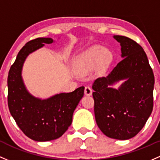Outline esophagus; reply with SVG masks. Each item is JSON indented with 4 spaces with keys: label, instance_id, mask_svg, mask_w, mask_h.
<instances>
[{
    "label": "esophagus",
    "instance_id": "esophagus-1",
    "mask_svg": "<svg viewBox=\"0 0 160 160\" xmlns=\"http://www.w3.org/2000/svg\"><path fill=\"white\" fill-rule=\"evenodd\" d=\"M85 95H92V89L89 86H85Z\"/></svg>",
    "mask_w": 160,
    "mask_h": 160
}]
</instances>
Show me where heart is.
Segmentation results:
<instances>
[{"mask_svg": "<svg viewBox=\"0 0 160 160\" xmlns=\"http://www.w3.org/2000/svg\"><path fill=\"white\" fill-rule=\"evenodd\" d=\"M110 59L109 52L102 46H94L75 58L74 70L79 74H86L96 68L98 65L100 69H104Z\"/></svg>", "mask_w": 160, "mask_h": 160, "instance_id": "obj_1", "label": "heart"}]
</instances>
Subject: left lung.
<instances>
[{
	"instance_id": "1",
	"label": "left lung",
	"mask_w": 160,
	"mask_h": 160,
	"mask_svg": "<svg viewBox=\"0 0 160 160\" xmlns=\"http://www.w3.org/2000/svg\"><path fill=\"white\" fill-rule=\"evenodd\" d=\"M122 60L92 85L95 121L108 137L126 140L142 129L153 108L154 75L142 48L125 36L114 35ZM123 80L118 89L111 85Z\"/></svg>"
}]
</instances>
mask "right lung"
<instances>
[{
    "instance_id": "right-lung-1",
    "label": "right lung",
    "mask_w": 160,
    "mask_h": 160,
    "mask_svg": "<svg viewBox=\"0 0 160 160\" xmlns=\"http://www.w3.org/2000/svg\"><path fill=\"white\" fill-rule=\"evenodd\" d=\"M53 42L50 38H38L26 43L18 54L8 77V103L11 115L21 131L38 142L54 140L66 132L85 89L82 86L74 92L56 94L46 99L36 98L28 91L21 75L24 61L29 54L44 44Z\"/></svg>"
}]
</instances>
